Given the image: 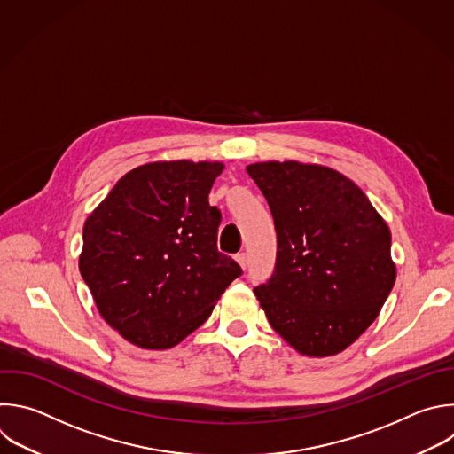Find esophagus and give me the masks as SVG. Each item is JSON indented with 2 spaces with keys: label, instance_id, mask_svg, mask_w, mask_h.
<instances>
[{
  "label": "esophagus",
  "instance_id": "1",
  "mask_svg": "<svg viewBox=\"0 0 454 454\" xmlns=\"http://www.w3.org/2000/svg\"><path fill=\"white\" fill-rule=\"evenodd\" d=\"M235 260L239 262V265H240L242 269L247 267V254H246V253H239V254L235 256Z\"/></svg>",
  "mask_w": 454,
  "mask_h": 454
}]
</instances>
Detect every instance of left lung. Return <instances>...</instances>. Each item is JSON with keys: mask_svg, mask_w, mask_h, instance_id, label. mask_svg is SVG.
Instances as JSON below:
<instances>
[{"mask_svg": "<svg viewBox=\"0 0 454 454\" xmlns=\"http://www.w3.org/2000/svg\"><path fill=\"white\" fill-rule=\"evenodd\" d=\"M276 228V263L254 286L269 325L297 353L333 356L378 317L394 281L390 230L349 178L325 166L246 168Z\"/></svg>", "mask_w": 454, "mask_h": 454, "instance_id": "8db88e82", "label": "left lung"}]
</instances>
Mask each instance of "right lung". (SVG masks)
I'll list each match as a JSON object with an SVG mask.
<instances>
[{
	"instance_id": "add662e5",
	"label": "right lung",
	"mask_w": 454,
	"mask_h": 454,
	"mask_svg": "<svg viewBox=\"0 0 454 454\" xmlns=\"http://www.w3.org/2000/svg\"><path fill=\"white\" fill-rule=\"evenodd\" d=\"M221 162H153L126 173L87 217L80 272L101 317L142 349L200 328L240 265L217 249L208 194Z\"/></svg>"
}]
</instances>
